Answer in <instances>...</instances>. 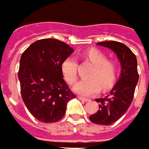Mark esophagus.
<instances>
[{"mask_svg":"<svg viewBox=\"0 0 149 149\" xmlns=\"http://www.w3.org/2000/svg\"><path fill=\"white\" fill-rule=\"evenodd\" d=\"M78 99L81 100V101H83V102H88L89 101L88 98H85V97H78Z\"/></svg>","mask_w":149,"mask_h":149,"instance_id":"1","label":"esophagus"}]
</instances>
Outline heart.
Instances as JSON below:
<instances>
[{
	"label": "heart",
	"instance_id": "1",
	"mask_svg": "<svg viewBox=\"0 0 149 149\" xmlns=\"http://www.w3.org/2000/svg\"><path fill=\"white\" fill-rule=\"evenodd\" d=\"M83 58L94 66L89 74V79L78 82L74 87L75 92L84 96H92L97 93L101 85L107 90L115 83L117 67L116 63L107 59V56L99 50L90 49L83 53ZM62 73L69 84H73L77 79V63L74 58H67L61 65Z\"/></svg>",
	"mask_w": 149,
	"mask_h": 149
}]
</instances>
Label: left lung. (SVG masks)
<instances>
[{
  "label": "left lung",
  "mask_w": 149,
  "mask_h": 149,
  "mask_svg": "<svg viewBox=\"0 0 149 149\" xmlns=\"http://www.w3.org/2000/svg\"><path fill=\"white\" fill-rule=\"evenodd\" d=\"M97 45L112 50L121 64V74L110 92L104 98H97L99 109L90 116V120L100 125H111L119 120L128 110L134 97L139 80L137 59L132 51L117 41L98 42Z\"/></svg>",
  "instance_id": "obj_1"
}]
</instances>
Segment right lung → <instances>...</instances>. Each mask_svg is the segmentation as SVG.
Returning a JSON list of instances; mask_svg holds the SVG:
<instances>
[{
  "label": "right lung",
  "mask_w": 149,
  "mask_h": 149,
  "mask_svg": "<svg viewBox=\"0 0 149 149\" xmlns=\"http://www.w3.org/2000/svg\"><path fill=\"white\" fill-rule=\"evenodd\" d=\"M74 52L65 42L43 39L22 53L18 77L23 102L42 123H55L65 114L67 103L75 97L63 78L62 63Z\"/></svg>",
  "instance_id": "1"
}]
</instances>
